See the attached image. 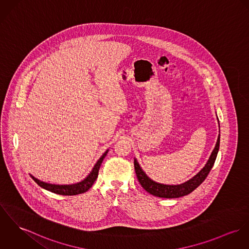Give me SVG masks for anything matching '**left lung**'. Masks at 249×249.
<instances>
[{"label": "left lung", "instance_id": "8db88e82", "mask_svg": "<svg viewBox=\"0 0 249 249\" xmlns=\"http://www.w3.org/2000/svg\"><path fill=\"white\" fill-rule=\"evenodd\" d=\"M219 127H220V125H219ZM219 147H220V134L218 136V140H217L215 148L213 149L210 157L203 167V169L198 174H196L192 179H190L183 183H181V184H176V185L175 184H172V185L163 184V183H159L156 181H152L143 172V170L141 168L137 160L134 159V167H135L136 175H137L138 181H140L141 185L143 187L144 190H146L149 194L154 195L156 197L172 199V198H179V197L185 196V195L191 193L193 190H195L205 180V178L207 177L211 168L214 165V162L216 160L217 154L219 151Z\"/></svg>", "mask_w": 249, "mask_h": 249}]
</instances>
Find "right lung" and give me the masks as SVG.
I'll return each mask as SVG.
<instances>
[{
    "label": "right lung",
    "mask_w": 249,
    "mask_h": 249,
    "mask_svg": "<svg viewBox=\"0 0 249 249\" xmlns=\"http://www.w3.org/2000/svg\"><path fill=\"white\" fill-rule=\"evenodd\" d=\"M107 152H108V149L103 154V156L101 158L98 160V161L94 165V167L91 170L90 173L89 174V176L86 179H84L83 181H79L77 183H73V184H52V183H47L45 181H40L32 175H30V176L35 181V182H37L41 187L45 188L50 192H53V193H56V194H59V195H66V196L82 194V193L87 192L92 186L94 181H96V179L98 177L100 166L103 162V160L107 156Z\"/></svg>",
    "instance_id": "obj_1"
}]
</instances>
